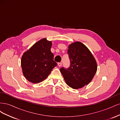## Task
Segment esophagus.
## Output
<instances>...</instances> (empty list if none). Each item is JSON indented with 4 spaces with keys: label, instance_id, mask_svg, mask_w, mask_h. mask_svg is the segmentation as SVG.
<instances>
[{
    "label": "esophagus",
    "instance_id": "34e87169",
    "mask_svg": "<svg viewBox=\"0 0 120 120\" xmlns=\"http://www.w3.org/2000/svg\"><path fill=\"white\" fill-rule=\"evenodd\" d=\"M61 64H62V63H57V65L59 67H60L61 66Z\"/></svg>",
    "mask_w": 120,
    "mask_h": 120
}]
</instances>
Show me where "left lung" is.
<instances>
[{
    "mask_svg": "<svg viewBox=\"0 0 120 120\" xmlns=\"http://www.w3.org/2000/svg\"><path fill=\"white\" fill-rule=\"evenodd\" d=\"M68 53L70 60L68 68L60 71L67 84L74 89L82 88L91 82L97 70V64L92 53L81 42L68 45Z\"/></svg>",
    "mask_w": 120,
    "mask_h": 120,
    "instance_id": "8db88e82",
    "label": "left lung"
}]
</instances>
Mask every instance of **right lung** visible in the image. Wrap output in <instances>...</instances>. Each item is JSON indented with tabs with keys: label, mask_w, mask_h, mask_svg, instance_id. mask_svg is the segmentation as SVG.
I'll list each match as a JSON object with an SVG mask.
<instances>
[{
	"label": "right lung",
	"mask_w": 120,
	"mask_h": 120,
	"mask_svg": "<svg viewBox=\"0 0 120 120\" xmlns=\"http://www.w3.org/2000/svg\"><path fill=\"white\" fill-rule=\"evenodd\" d=\"M52 45V41L43 38L23 53L21 66L23 74L28 81L34 83L43 81L57 66L50 51Z\"/></svg>",
	"instance_id": "1"
}]
</instances>
